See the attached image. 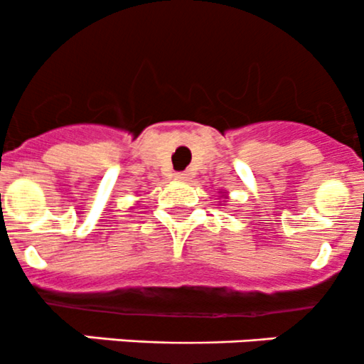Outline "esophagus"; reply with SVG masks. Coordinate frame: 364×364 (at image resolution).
<instances>
[{
	"mask_svg": "<svg viewBox=\"0 0 364 364\" xmlns=\"http://www.w3.org/2000/svg\"><path fill=\"white\" fill-rule=\"evenodd\" d=\"M177 178H178V181H182V182L189 181V173H186V171H183V173H177Z\"/></svg>",
	"mask_w": 364,
	"mask_h": 364,
	"instance_id": "obj_1",
	"label": "esophagus"
}]
</instances>
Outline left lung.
Masks as SVG:
<instances>
[{"label":"left lung","instance_id":"left-lung-1","mask_svg":"<svg viewBox=\"0 0 364 364\" xmlns=\"http://www.w3.org/2000/svg\"><path fill=\"white\" fill-rule=\"evenodd\" d=\"M223 196H225V194H223Z\"/></svg>","mask_w":364,"mask_h":364}]
</instances>
